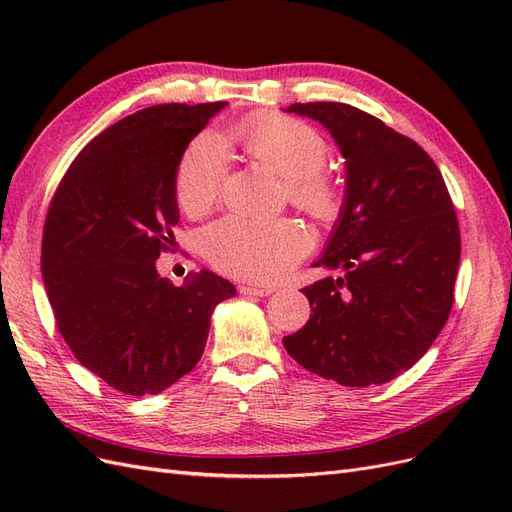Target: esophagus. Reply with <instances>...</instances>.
I'll return each mask as SVG.
<instances>
[{
  "mask_svg": "<svg viewBox=\"0 0 512 512\" xmlns=\"http://www.w3.org/2000/svg\"><path fill=\"white\" fill-rule=\"evenodd\" d=\"M241 294H247V297H269L273 288L267 286H239Z\"/></svg>",
  "mask_w": 512,
  "mask_h": 512,
  "instance_id": "1",
  "label": "esophagus"
}]
</instances>
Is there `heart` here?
<instances>
[{"instance_id": "obj_1", "label": "heart", "mask_w": 512, "mask_h": 512, "mask_svg": "<svg viewBox=\"0 0 512 512\" xmlns=\"http://www.w3.org/2000/svg\"><path fill=\"white\" fill-rule=\"evenodd\" d=\"M247 158L286 181V192L318 222H333L342 213V192L322 170L329 145L303 121L282 115H258L239 121L226 132ZM226 177V151L213 134H203L185 149L175 177L179 207L205 213L220 196ZM200 252L215 267L252 282H277L309 250V235L292 220H252L226 215L200 232Z\"/></svg>"}]
</instances>
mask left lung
I'll return each instance as SVG.
<instances>
[{
    "mask_svg": "<svg viewBox=\"0 0 512 512\" xmlns=\"http://www.w3.org/2000/svg\"><path fill=\"white\" fill-rule=\"evenodd\" d=\"M346 160V194L305 286L312 316L284 337L294 361L344 386L384 384L429 350L453 307L461 239L440 170L412 138L342 102L292 104Z\"/></svg>",
    "mask_w": 512,
    "mask_h": 512,
    "instance_id": "1",
    "label": "left lung"
}]
</instances>
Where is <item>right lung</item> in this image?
<instances>
[{"label":"right lung","mask_w":512,"mask_h":512,"mask_svg":"<svg viewBox=\"0 0 512 512\" xmlns=\"http://www.w3.org/2000/svg\"><path fill=\"white\" fill-rule=\"evenodd\" d=\"M226 102L158 104L91 141L61 179L42 235V280L81 365L126 395H156L196 367L218 303L237 290L200 271L175 286L156 262L179 222L185 147Z\"/></svg>","instance_id":"1"}]
</instances>
